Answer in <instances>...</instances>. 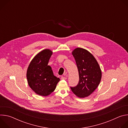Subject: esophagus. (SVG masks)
<instances>
[{"label": "esophagus", "instance_id": "1", "mask_svg": "<svg viewBox=\"0 0 128 128\" xmlns=\"http://www.w3.org/2000/svg\"><path fill=\"white\" fill-rule=\"evenodd\" d=\"M65 76V75H64ZM61 80H66L67 79V78L66 77H65V76H61Z\"/></svg>", "mask_w": 128, "mask_h": 128}]
</instances>
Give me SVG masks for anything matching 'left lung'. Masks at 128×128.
Wrapping results in <instances>:
<instances>
[{
    "label": "left lung",
    "mask_w": 128,
    "mask_h": 128,
    "mask_svg": "<svg viewBox=\"0 0 128 128\" xmlns=\"http://www.w3.org/2000/svg\"><path fill=\"white\" fill-rule=\"evenodd\" d=\"M79 74V82L71 90L80 98H84L92 94L98 86L101 79L100 67L92 54L87 50L78 48L72 52Z\"/></svg>",
    "instance_id": "obj_1"
}]
</instances>
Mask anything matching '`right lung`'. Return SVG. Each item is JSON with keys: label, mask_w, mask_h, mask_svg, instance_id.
<instances>
[{"label": "right lung", "mask_w": 128, "mask_h": 128, "mask_svg": "<svg viewBox=\"0 0 128 128\" xmlns=\"http://www.w3.org/2000/svg\"><path fill=\"white\" fill-rule=\"evenodd\" d=\"M52 51L45 49L38 53L31 61L27 71V79L31 88L37 94L46 96L55 90L60 78L53 74L48 65Z\"/></svg>", "instance_id": "1"}]
</instances>
